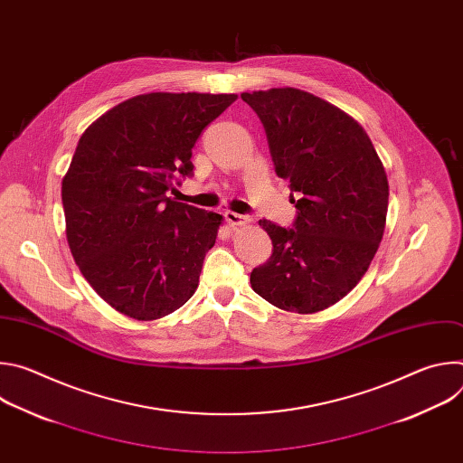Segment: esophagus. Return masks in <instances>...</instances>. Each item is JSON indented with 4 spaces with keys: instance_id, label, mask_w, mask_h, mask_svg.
Listing matches in <instances>:
<instances>
[{
    "instance_id": "esophagus-1",
    "label": "esophagus",
    "mask_w": 463,
    "mask_h": 463,
    "mask_svg": "<svg viewBox=\"0 0 463 463\" xmlns=\"http://www.w3.org/2000/svg\"><path fill=\"white\" fill-rule=\"evenodd\" d=\"M225 222H227L231 227H243V225H247L250 220H249V216H243V214L227 211V213H225Z\"/></svg>"
}]
</instances>
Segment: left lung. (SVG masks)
<instances>
[{"label": "left lung", "instance_id": "left-lung-1", "mask_svg": "<svg viewBox=\"0 0 463 463\" xmlns=\"http://www.w3.org/2000/svg\"><path fill=\"white\" fill-rule=\"evenodd\" d=\"M266 128L275 172L289 181L295 229L260 227L273 254L252 269L254 293L295 313L345 298L364 277L386 225L388 179L364 128L337 106L297 88L241 93Z\"/></svg>", "mask_w": 463, "mask_h": 463}]
</instances>
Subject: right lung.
<instances>
[{
  "label": "right lung",
  "mask_w": 463,
  "mask_h": 463,
  "mask_svg": "<svg viewBox=\"0 0 463 463\" xmlns=\"http://www.w3.org/2000/svg\"><path fill=\"white\" fill-rule=\"evenodd\" d=\"M234 93H145L91 122L61 179L65 236L97 295L118 313L156 320L197 289L222 214L174 202L192 148Z\"/></svg>",
  "instance_id": "right-lung-1"
}]
</instances>
